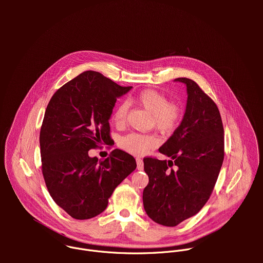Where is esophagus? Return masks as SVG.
Instances as JSON below:
<instances>
[{
  "label": "esophagus",
  "mask_w": 263,
  "mask_h": 263,
  "mask_svg": "<svg viewBox=\"0 0 263 263\" xmlns=\"http://www.w3.org/2000/svg\"><path fill=\"white\" fill-rule=\"evenodd\" d=\"M136 163H137V170L143 168V161L141 158H136Z\"/></svg>",
  "instance_id": "obj_1"
}]
</instances>
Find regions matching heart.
Instances as JSON below:
<instances>
[{"label": "heart", "mask_w": 263, "mask_h": 263, "mask_svg": "<svg viewBox=\"0 0 263 263\" xmlns=\"http://www.w3.org/2000/svg\"><path fill=\"white\" fill-rule=\"evenodd\" d=\"M134 100L149 114H152L153 123L161 132H172L178 126L181 119V108L174 102H167L163 93L154 89H145L140 91ZM128 110L129 106L127 103H121L115 109L112 122L117 127H123L126 124ZM158 144L159 139L156 135L138 132H131L120 140V146L124 151L135 156L144 155Z\"/></svg>", "instance_id": "obj_1"}]
</instances>
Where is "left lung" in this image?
<instances>
[{"instance_id": "1", "label": "left lung", "mask_w": 263, "mask_h": 263, "mask_svg": "<svg viewBox=\"0 0 263 263\" xmlns=\"http://www.w3.org/2000/svg\"><path fill=\"white\" fill-rule=\"evenodd\" d=\"M186 85L183 120L159 147L171 160L144 158L148 184L143 207L149 218L175 227L197 214L208 201L223 161V128L215 103L193 80L177 78Z\"/></svg>"}]
</instances>
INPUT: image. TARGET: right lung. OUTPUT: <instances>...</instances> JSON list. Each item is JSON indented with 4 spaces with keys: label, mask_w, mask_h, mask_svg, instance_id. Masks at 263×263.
I'll return each mask as SVG.
<instances>
[{
    "label": "right lung",
    "mask_w": 263,
    "mask_h": 263,
    "mask_svg": "<svg viewBox=\"0 0 263 263\" xmlns=\"http://www.w3.org/2000/svg\"><path fill=\"white\" fill-rule=\"evenodd\" d=\"M131 88L86 70L60 87L48 104L40 135L43 175L55 203L73 218L102 213L116 187L136 168L134 157L119 148L105 160L88 153L112 140V109Z\"/></svg>",
    "instance_id": "1"
}]
</instances>
